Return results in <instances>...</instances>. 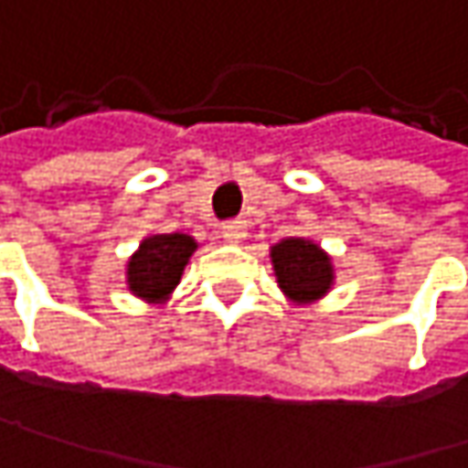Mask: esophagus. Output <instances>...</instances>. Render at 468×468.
I'll list each match as a JSON object with an SVG mask.
<instances>
[{
	"mask_svg": "<svg viewBox=\"0 0 468 468\" xmlns=\"http://www.w3.org/2000/svg\"><path fill=\"white\" fill-rule=\"evenodd\" d=\"M220 234H223L226 242L237 245V242H242L248 237V223L245 220H229V223H223Z\"/></svg>",
	"mask_w": 468,
	"mask_h": 468,
	"instance_id": "obj_1",
	"label": "esophagus"
}]
</instances>
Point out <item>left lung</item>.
Wrapping results in <instances>:
<instances>
[{"label":"left lung","mask_w":468,"mask_h":468,"mask_svg":"<svg viewBox=\"0 0 468 468\" xmlns=\"http://www.w3.org/2000/svg\"><path fill=\"white\" fill-rule=\"evenodd\" d=\"M277 284L292 306H312L335 284L333 258L314 239L287 237L269 250Z\"/></svg>","instance_id":"8db88e82"}]
</instances>
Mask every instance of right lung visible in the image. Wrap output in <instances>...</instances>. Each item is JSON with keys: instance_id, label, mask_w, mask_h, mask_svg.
<instances>
[{"instance_id": "right-lung-1", "label": "right lung", "mask_w": 468, "mask_h": 468, "mask_svg": "<svg viewBox=\"0 0 468 468\" xmlns=\"http://www.w3.org/2000/svg\"><path fill=\"white\" fill-rule=\"evenodd\" d=\"M197 248L199 242L181 231L146 237L127 261V290L146 303H167Z\"/></svg>"}]
</instances>
